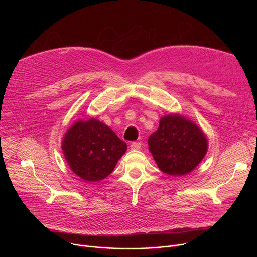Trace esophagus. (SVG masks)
Segmentation results:
<instances>
[{"label":"esophagus","instance_id":"obj_1","mask_svg":"<svg viewBox=\"0 0 257 257\" xmlns=\"http://www.w3.org/2000/svg\"><path fill=\"white\" fill-rule=\"evenodd\" d=\"M130 148H131V150H139L141 148V143L134 141L130 144Z\"/></svg>","mask_w":257,"mask_h":257}]
</instances>
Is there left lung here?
Returning a JSON list of instances; mask_svg holds the SVG:
<instances>
[{
    "mask_svg": "<svg viewBox=\"0 0 257 257\" xmlns=\"http://www.w3.org/2000/svg\"><path fill=\"white\" fill-rule=\"evenodd\" d=\"M148 143L159 169L170 176L192 172L208 149L204 132L193 121L176 113L161 118L158 130L149 137Z\"/></svg>",
    "mask_w": 257,
    "mask_h": 257,
    "instance_id": "1",
    "label": "left lung"
}]
</instances>
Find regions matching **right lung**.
<instances>
[{
	"label": "right lung",
	"instance_id": "add662e5",
	"mask_svg": "<svg viewBox=\"0 0 257 257\" xmlns=\"http://www.w3.org/2000/svg\"><path fill=\"white\" fill-rule=\"evenodd\" d=\"M62 151L72 172L85 182H99L111 174L127 144L95 118L78 120L65 133Z\"/></svg>",
	"mask_w": 257,
	"mask_h": 257
}]
</instances>
